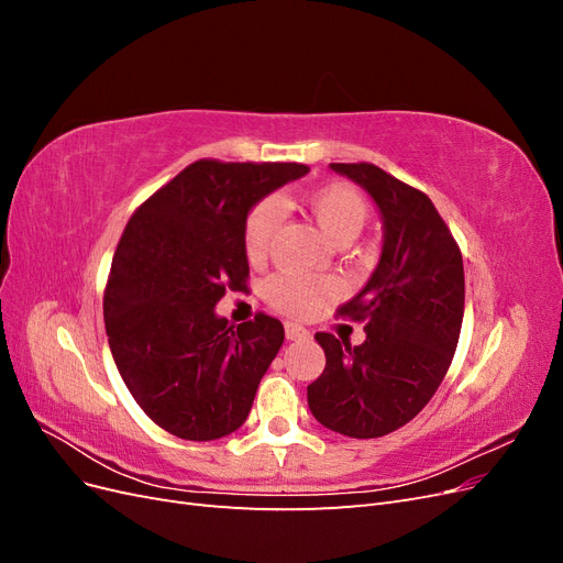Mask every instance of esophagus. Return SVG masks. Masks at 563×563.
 Segmentation results:
<instances>
[{"label":"esophagus","instance_id":"1","mask_svg":"<svg viewBox=\"0 0 563 563\" xmlns=\"http://www.w3.org/2000/svg\"><path fill=\"white\" fill-rule=\"evenodd\" d=\"M284 331H286V340H300V338H308L310 335L308 329L298 327V323H286Z\"/></svg>","mask_w":563,"mask_h":563}]
</instances>
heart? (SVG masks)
I'll use <instances>...</instances> for the list:
<instances>
[{
  "mask_svg": "<svg viewBox=\"0 0 563 563\" xmlns=\"http://www.w3.org/2000/svg\"><path fill=\"white\" fill-rule=\"evenodd\" d=\"M308 209L321 232L335 244H347L356 240L368 220L366 199L345 183H329L317 187L308 197ZM282 220L284 209L277 199H263L249 213L244 228V249L251 263L263 261L269 253ZM263 294L275 310L288 317H305L314 312L319 305L338 296V282L333 277L282 272V275H275L265 282Z\"/></svg>",
  "mask_w": 563,
  "mask_h": 563,
  "instance_id": "obj_1",
  "label": "heart"
}]
</instances>
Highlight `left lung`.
I'll return each mask as SVG.
<instances>
[{"label": "left lung", "mask_w": 563, "mask_h": 563, "mask_svg": "<svg viewBox=\"0 0 563 563\" xmlns=\"http://www.w3.org/2000/svg\"><path fill=\"white\" fill-rule=\"evenodd\" d=\"M376 201L383 251L366 286L338 310L366 340H314L327 368L308 385L312 416L338 434L373 439L413 420L444 380L465 312L463 255L430 197L376 164H331Z\"/></svg>", "instance_id": "left-lung-1"}]
</instances>
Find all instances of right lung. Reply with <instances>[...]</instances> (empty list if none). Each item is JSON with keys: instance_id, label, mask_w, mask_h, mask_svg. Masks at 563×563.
<instances>
[{"instance_id": "obj_1", "label": "right lung", "mask_w": 563, "mask_h": 563, "mask_svg": "<svg viewBox=\"0 0 563 563\" xmlns=\"http://www.w3.org/2000/svg\"><path fill=\"white\" fill-rule=\"evenodd\" d=\"M308 172L201 159L131 216L103 298L108 343L135 404L174 437L211 441L249 418L284 327L258 312L234 329L216 305L246 288L251 209Z\"/></svg>"}]
</instances>
